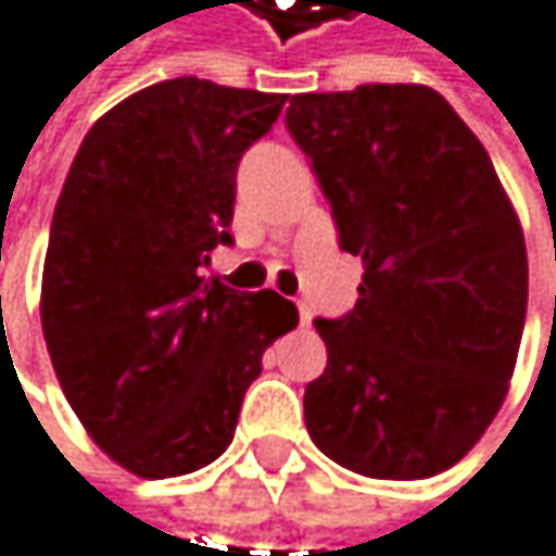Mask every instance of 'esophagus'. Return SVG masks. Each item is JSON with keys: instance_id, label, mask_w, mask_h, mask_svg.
Instances as JSON below:
<instances>
[{"instance_id": "obj_1", "label": "esophagus", "mask_w": 556, "mask_h": 556, "mask_svg": "<svg viewBox=\"0 0 556 556\" xmlns=\"http://www.w3.org/2000/svg\"><path fill=\"white\" fill-rule=\"evenodd\" d=\"M300 323H303V326H309V323H313V309H309L306 303H300Z\"/></svg>"}]
</instances>
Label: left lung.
<instances>
[{"label":"left lung","mask_w":556,"mask_h":556,"mask_svg":"<svg viewBox=\"0 0 556 556\" xmlns=\"http://www.w3.org/2000/svg\"><path fill=\"white\" fill-rule=\"evenodd\" d=\"M287 128L363 256L355 306L316 319L326 372L306 386L309 439L336 465L431 478L497 415L528 316V250L494 164L425 85L293 94Z\"/></svg>","instance_id":"left-lung-1"}]
</instances>
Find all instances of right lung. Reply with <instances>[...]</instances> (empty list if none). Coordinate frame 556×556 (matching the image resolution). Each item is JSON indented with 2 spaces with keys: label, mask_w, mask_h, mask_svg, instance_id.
Returning a JSON list of instances; mask_svg holds the SVG:
<instances>
[{
  "label": "right lung",
  "mask_w": 556,
  "mask_h": 556,
  "mask_svg": "<svg viewBox=\"0 0 556 556\" xmlns=\"http://www.w3.org/2000/svg\"><path fill=\"white\" fill-rule=\"evenodd\" d=\"M287 94L157 81L85 135L55 204L42 332L94 445L141 478L211 465L233 442L263 352L300 323L273 290L204 276L233 243L237 167Z\"/></svg>",
  "instance_id": "obj_1"
}]
</instances>
